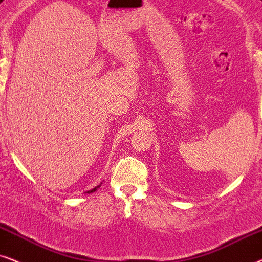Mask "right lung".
Wrapping results in <instances>:
<instances>
[{"label":"right lung","mask_w":262,"mask_h":262,"mask_svg":"<svg viewBox=\"0 0 262 262\" xmlns=\"http://www.w3.org/2000/svg\"><path fill=\"white\" fill-rule=\"evenodd\" d=\"M100 186H102V183H100V184H98V186H97V187H95V188H93V189H91V190H89V191H86V193H93V191H96L97 189H98V188L100 187Z\"/></svg>","instance_id":"add662e5"}]
</instances>
